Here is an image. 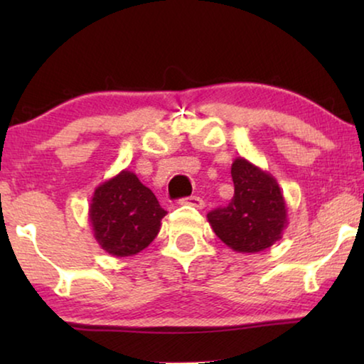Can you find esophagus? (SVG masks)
<instances>
[{
    "mask_svg": "<svg viewBox=\"0 0 364 364\" xmlns=\"http://www.w3.org/2000/svg\"><path fill=\"white\" fill-rule=\"evenodd\" d=\"M182 205H191V207H196V208H203V200L200 197H187V198H182L181 200Z\"/></svg>",
    "mask_w": 364,
    "mask_h": 364,
    "instance_id": "1",
    "label": "esophagus"
}]
</instances>
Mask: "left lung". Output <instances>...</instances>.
<instances>
[{
    "label": "left lung",
    "instance_id": "left-lung-1",
    "mask_svg": "<svg viewBox=\"0 0 364 364\" xmlns=\"http://www.w3.org/2000/svg\"><path fill=\"white\" fill-rule=\"evenodd\" d=\"M232 202L207 213L215 235L238 253H258L278 242L288 225V208L277 178L243 157L232 164Z\"/></svg>",
    "mask_w": 364,
    "mask_h": 364
}]
</instances>
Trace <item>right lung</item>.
<instances>
[{
	"instance_id": "add662e5",
	"label": "right lung",
	"mask_w": 364,
	"mask_h": 364,
	"mask_svg": "<svg viewBox=\"0 0 364 364\" xmlns=\"http://www.w3.org/2000/svg\"><path fill=\"white\" fill-rule=\"evenodd\" d=\"M166 213L151 188L124 168L96 187L89 222L104 252L112 257H132L151 245Z\"/></svg>"
}]
</instances>
